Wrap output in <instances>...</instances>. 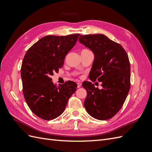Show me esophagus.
<instances>
[{
    "instance_id": "1",
    "label": "esophagus",
    "mask_w": 152,
    "mask_h": 152,
    "mask_svg": "<svg viewBox=\"0 0 152 152\" xmlns=\"http://www.w3.org/2000/svg\"><path fill=\"white\" fill-rule=\"evenodd\" d=\"M81 86H82V84L80 83V82H77V87L78 88H79V87H81Z\"/></svg>"
}]
</instances>
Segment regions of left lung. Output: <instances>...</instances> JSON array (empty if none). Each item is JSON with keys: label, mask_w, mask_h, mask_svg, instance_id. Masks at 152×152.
<instances>
[{"label": "left lung", "mask_w": 152, "mask_h": 152, "mask_svg": "<svg viewBox=\"0 0 152 152\" xmlns=\"http://www.w3.org/2000/svg\"><path fill=\"white\" fill-rule=\"evenodd\" d=\"M80 43L94 55L89 77L102 82V89L91 82L82 86L87 91L84 107L91 117L100 121L108 120L122 107L130 89V63L126 50L120 44L103 34L80 35Z\"/></svg>", "instance_id": "left-lung-1"}]
</instances>
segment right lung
I'll return each instance as SVG.
<instances>
[{
    "label": "right lung",
    "mask_w": 152,
    "mask_h": 152,
    "mask_svg": "<svg viewBox=\"0 0 152 152\" xmlns=\"http://www.w3.org/2000/svg\"><path fill=\"white\" fill-rule=\"evenodd\" d=\"M79 35L45 36L25 55L21 68L23 93L31 112L44 120H53L61 115L77 89L73 81L54 86L50 77L63 66Z\"/></svg>",
    "instance_id": "add662e5"
}]
</instances>
